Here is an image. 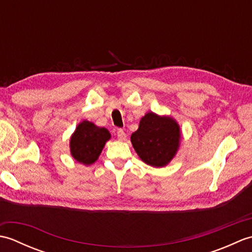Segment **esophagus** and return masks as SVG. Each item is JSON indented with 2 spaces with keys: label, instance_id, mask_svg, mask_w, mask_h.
Wrapping results in <instances>:
<instances>
[{
  "label": "esophagus",
  "instance_id": "obj_1",
  "mask_svg": "<svg viewBox=\"0 0 252 252\" xmlns=\"http://www.w3.org/2000/svg\"><path fill=\"white\" fill-rule=\"evenodd\" d=\"M117 136H118V140H119V141H125L126 138V134L122 129L117 130Z\"/></svg>",
  "mask_w": 252,
  "mask_h": 252
}]
</instances>
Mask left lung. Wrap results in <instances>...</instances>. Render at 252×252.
Instances as JSON below:
<instances>
[{
    "mask_svg": "<svg viewBox=\"0 0 252 252\" xmlns=\"http://www.w3.org/2000/svg\"><path fill=\"white\" fill-rule=\"evenodd\" d=\"M180 126L173 118L147 112L138 129L132 133L131 142L135 152L146 164L164 167L175 156L180 146Z\"/></svg>",
    "mask_w": 252,
    "mask_h": 252,
    "instance_id": "8db88e82",
    "label": "left lung"
}]
</instances>
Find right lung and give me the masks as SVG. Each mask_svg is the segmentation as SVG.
<instances>
[{"instance_id":"obj_1","label":"right lung","mask_w":252,"mask_h":252,"mask_svg":"<svg viewBox=\"0 0 252 252\" xmlns=\"http://www.w3.org/2000/svg\"><path fill=\"white\" fill-rule=\"evenodd\" d=\"M110 138L109 131L84 120L79 123L70 138L71 156L85 165L94 163L98 159L106 142Z\"/></svg>"}]
</instances>
